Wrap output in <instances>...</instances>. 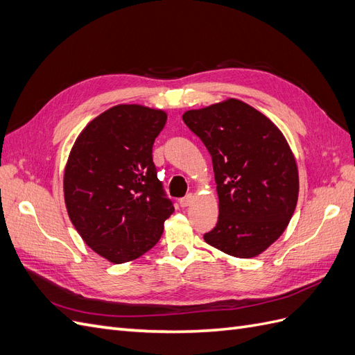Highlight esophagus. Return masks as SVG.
I'll return each instance as SVG.
<instances>
[{
  "mask_svg": "<svg viewBox=\"0 0 355 355\" xmlns=\"http://www.w3.org/2000/svg\"><path fill=\"white\" fill-rule=\"evenodd\" d=\"M192 198H194V197H192V194H188V196H185L184 198H180V200H179L180 207H188L189 204H191V201H192Z\"/></svg>",
  "mask_w": 355,
  "mask_h": 355,
  "instance_id": "esophagus-1",
  "label": "esophagus"
}]
</instances>
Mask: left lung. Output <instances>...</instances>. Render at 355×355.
I'll use <instances>...</instances> for the list:
<instances>
[{
  "instance_id": "1",
  "label": "left lung",
  "mask_w": 355,
  "mask_h": 355,
  "mask_svg": "<svg viewBox=\"0 0 355 355\" xmlns=\"http://www.w3.org/2000/svg\"><path fill=\"white\" fill-rule=\"evenodd\" d=\"M182 118L210 153L218 185L219 219L204 241L241 259L261 254L287 228L299 196L296 159L284 135L232 98Z\"/></svg>"
}]
</instances>
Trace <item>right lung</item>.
<instances>
[{
    "label": "right lung",
    "mask_w": 355,
    "mask_h": 355,
    "mask_svg": "<svg viewBox=\"0 0 355 355\" xmlns=\"http://www.w3.org/2000/svg\"><path fill=\"white\" fill-rule=\"evenodd\" d=\"M167 114L142 105H116L83 128L63 175L75 230L112 263L141 257L161 239L175 211L153 161V145Z\"/></svg>",
    "instance_id": "1"
}]
</instances>
